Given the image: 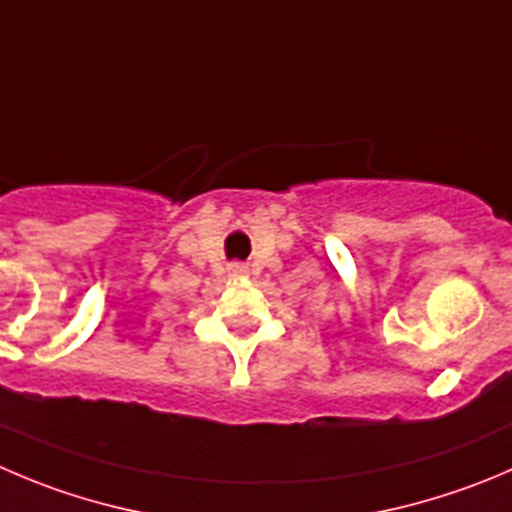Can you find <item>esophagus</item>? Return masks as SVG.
Listing matches in <instances>:
<instances>
[{"instance_id": "esophagus-1", "label": "esophagus", "mask_w": 512, "mask_h": 512, "mask_svg": "<svg viewBox=\"0 0 512 512\" xmlns=\"http://www.w3.org/2000/svg\"><path fill=\"white\" fill-rule=\"evenodd\" d=\"M228 276H233V279H243V276H248V269L243 264H231L228 266Z\"/></svg>"}]
</instances>
